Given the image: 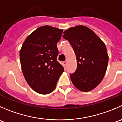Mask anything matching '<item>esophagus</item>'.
I'll return each instance as SVG.
<instances>
[{"instance_id":"1","label":"esophagus","mask_w":122,"mask_h":122,"mask_svg":"<svg viewBox=\"0 0 122 122\" xmlns=\"http://www.w3.org/2000/svg\"><path fill=\"white\" fill-rule=\"evenodd\" d=\"M64 64L65 66H67V61H64Z\"/></svg>"}]
</instances>
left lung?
<instances>
[{"label": "left lung", "instance_id": "1", "mask_svg": "<svg viewBox=\"0 0 122 122\" xmlns=\"http://www.w3.org/2000/svg\"><path fill=\"white\" fill-rule=\"evenodd\" d=\"M76 56L77 69L70 74L74 86L82 92L96 87L103 79L108 55L106 45L91 29L84 25L71 27L64 32Z\"/></svg>", "mask_w": 122, "mask_h": 122}]
</instances>
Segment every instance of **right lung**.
Returning <instances> with one entry per match:
<instances>
[{
    "label": "right lung",
    "instance_id": "right-lung-1",
    "mask_svg": "<svg viewBox=\"0 0 122 122\" xmlns=\"http://www.w3.org/2000/svg\"><path fill=\"white\" fill-rule=\"evenodd\" d=\"M62 29L44 25L33 31L22 44L20 58L22 73L35 92L48 94L55 89L64 67L56 60V44Z\"/></svg>",
    "mask_w": 122,
    "mask_h": 122
}]
</instances>
